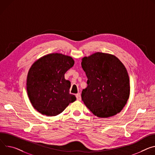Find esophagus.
<instances>
[{
    "label": "esophagus",
    "instance_id": "1",
    "mask_svg": "<svg viewBox=\"0 0 155 155\" xmlns=\"http://www.w3.org/2000/svg\"><path fill=\"white\" fill-rule=\"evenodd\" d=\"M76 97H77V100H78V101H80L81 99V95H80V93H77L76 94Z\"/></svg>",
    "mask_w": 155,
    "mask_h": 155
}]
</instances>
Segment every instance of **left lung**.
<instances>
[{"mask_svg": "<svg viewBox=\"0 0 155 155\" xmlns=\"http://www.w3.org/2000/svg\"><path fill=\"white\" fill-rule=\"evenodd\" d=\"M81 67L88 78L81 99L92 113L106 118L120 112L130 94L127 71L116 56L96 52L82 59Z\"/></svg>", "mask_w": 155, "mask_h": 155, "instance_id": "left-lung-1", "label": "left lung"}]
</instances>
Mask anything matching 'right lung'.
Instances as JSON below:
<instances>
[{
    "instance_id": "obj_1",
    "label": "right lung",
    "mask_w": 155,
    "mask_h": 155,
    "mask_svg": "<svg viewBox=\"0 0 155 155\" xmlns=\"http://www.w3.org/2000/svg\"><path fill=\"white\" fill-rule=\"evenodd\" d=\"M74 65L70 56L52 53L41 58L28 73L26 90L33 107L43 115L55 116L76 100L70 94V82L64 77Z\"/></svg>"
}]
</instances>
